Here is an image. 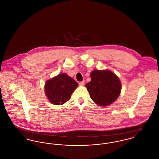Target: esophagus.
Instances as JSON below:
<instances>
[{
  "label": "esophagus",
  "instance_id": "34e87169",
  "mask_svg": "<svg viewBox=\"0 0 159 159\" xmlns=\"http://www.w3.org/2000/svg\"><path fill=\"white\" fill-rule=\"evenodd\" d=\"M79 84L80 86H83V85L84 84V81H82V82H80L79 83Z\"/></svg>",
  "mask_w": 159,
  "mask_h": 159
}]
</instances>
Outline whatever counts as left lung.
Listing matches in <instances>:
<instances>
[{
  "mask_svg": "<svg viewBox=\"0 0 159 159\" xmlns=\"http://www.w3.org/2000/svg\"><path fill=\"white\" fill-rule=\"evenodd\" d=\"M91 82L86 87L91 98L99 106H107L114 102L121 91V83L113 72L109 70H93Z\"/></svg>",
  "mask_w": 159,
  "mask_h": 159,
  "instance_id": "left-lung-1",
  "label": "left lung"
}]
</instances>
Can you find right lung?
Here are the masks:
<instances>
[{"label":"right lung","instance_id":"add662e5","mask_svg":"<svg viewBox=\"0 0 159 159\" xmlns=\"http://www.w3.org/2000/svg\"><path fill=\"white\" fill-rule=\"evenodd\" d=\"M78 84L66 74H60L48 80L45 93L49 101L55 105H62L68 101Z\"/></svg>","mask_w":159,"mask_h":159}]
</instances>
